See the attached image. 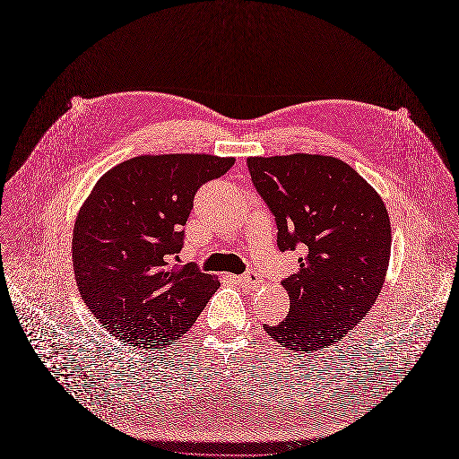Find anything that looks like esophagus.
<instances>
[{"label":"esophagus","mask_w":459,"mask_h":459,"mask_svg":"<svg viewBox=\"0 0 459 459\" xmlns=\"http://www.w3.org/2000/svg\"><path fill=\"white\" fill-rule=\"evenodd\" d=\"M238 281L248 289H257L261 283H264V278H261V274L257 271H248L247 274L239 276Z\"/></svg>","instance_id":"34e87169"}]
</instances>
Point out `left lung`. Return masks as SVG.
<instances>
[{"label":"left lung","instance_id":"obj_1","mask_svg":"<svg viewBox=\"0 0 459 459\" xmlns=\"http://www.w3.org/2000/svg\"><path fill=\"white\" fill-rule=\"evenodd\" d=\"M247 165L276 218L278 247H305L298 271L283 281L289 314L265 331L289 351H321L343 340L381 292L392 245L386 207L333 156H250Z\"/></svg>","mask_w":459,"mask_h":459}]
</instances>
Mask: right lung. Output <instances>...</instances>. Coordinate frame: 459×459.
<instances>
[{
  "label": "right lung",
  "mask_w": 459,
  "mask_h": 459,
  "mask_svg": "<svg viewBox=\"0 0 459 459\" xmlns=\"http://www.w3.org/2000/svg\"><path fill=\"white\" fill-rule=\"evenodd\" d=\"M232 165L212 154H145L94 185L76 216L73 267L85 305L117 342L172 345L218 290L216 276L174 259L194 194Z\"/></svg>",
  "instance_id": "add662e5"
}]
</instances>
